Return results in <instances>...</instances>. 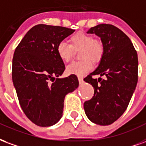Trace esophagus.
<instances>
[{"instance_id":"1","label":"esophagus","mask_w":146,"mask_h":146,"mask_svg":"<svg viewBox=\"0 0 146 146\" xmlns=\"http://www.w3.org/2000/svg\"><path fill=\"white\" fill-rule=\"evenodd\" d=\"M78 82H79V83H82L84 81H83V78L82 77V76H78Z\"/></svg>"}]
</instances>
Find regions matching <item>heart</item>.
Instances as JSON below:
<instances>
[{
	"instance_id": "b5f03b06",
	"label": "heart",
	"mask_w": 146,
	"mask_h": 146,
	"mask_svg": "<svg viewBox=\"0 0 146 146\" xmlns=\"http://www.w3.org/2000/svg\"><path fill=\"white\" fill-rule=\"evenodd\" d=\"M79 50V61L72 63L67 68L71 74L84 75L92 68V61L98 62L103 57L104 46L101 40L94 39L92 35L78 32L70 38V44L61 41L57 46V53L60 60L69 62L72 60L74 50Z\"/></svg>"
}]
</instances>
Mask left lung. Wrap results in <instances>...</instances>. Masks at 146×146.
<instances>
[{"mask_svg": "<svg viewBox=\"0 0 146 146\" xmlns=\"http://www.w3.org/2000/svg\"><path fill=\"white\" fill-rule=\"evenodd\" d=\"M87 33L100 37L104 53L97 68L84 78L94 88V95L84 103V110L93 123L109 125L124 113L135 89L138 54L128 36L114 25L100 24ZM96 74L106 78L94 79Z\"/></svg>", "mask_w": 146, "mask_h": 146, "instance_id": "obj_1", "label": "left lung"}]
</instances>
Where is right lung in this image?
Listing matches in <instances>:
<instances>
[{"label":"right lung","instance_id":"right-lung-1","mask_svg":"<svg viewBox=\"0 0 146 146\" xmlns=\"http://www.w3.org/2000/svg\"><path fill=\"white\" fill-rule=\"evenodd\" d=\"M74 32L39 24L28 31L12 60V81L25 116L40 127L54 125L62 117L65 96L78 86L75 74L58 78L65 70L57 46Z\"/></svg>","mask_w":146,"mask_h":146}]
</instances>
